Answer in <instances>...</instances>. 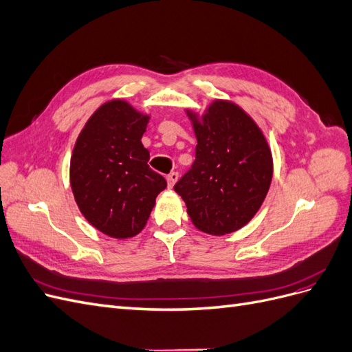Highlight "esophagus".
Instances as JSON below:
<instances>
[{"instance_id":"esophagus-1","label":"esophagus","mask_w":352,"mask_h":352,"mask_svg":"<svg viewBox=\"0 0 352 352\" xmlns=\"http://www.w3.org/2000/svg\"><path fill=\"white\" fill-rule=\"evenodd\" d=\"M177 179H179L177 172H172V173H170V175L167 176V185H168V188H173L175 184L177 182Z\"/></svg>"}]
</instances>
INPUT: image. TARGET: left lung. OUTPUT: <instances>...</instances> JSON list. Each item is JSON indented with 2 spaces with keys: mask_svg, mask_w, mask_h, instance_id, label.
Returning a JSON list of instances; mask_svg holds the SVG:
<instances>
[{
  "mask_svg": "<svg viewBox=\"0 0 352 352\" xmlns=\"http://www.w3.org/2000/svg\"><path fill=\"white\" fill-rule=\"evenodd\" d=\"M186 114L197 136L195 162L175 190L197 229L217 236L236 232L269 192L270 146L252 117L232 101L214 100L202 116Z\"/></svg>",
  "mask_w": 352,
  "mask_h": 352,
  "instance_id": "obj_1",
  "label": "left lung"
}]
</instances>
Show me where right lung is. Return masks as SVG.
I'll use <instances>...</instances> for the list:
<instances>
[{
	"label": "right lung",
	"mask_w": 352,
	"mask_h": 352,
	"mask_svg": "<svg viewBox=\"0 0 352 352\" xmlns=\"http://www.w3.org/2000/svg\"><path fill=\"white\" fill-rule=\"evenodd\" d=\"M150 116L124 100L104 102L80 131L70 158L74 201L104 235L126 239L140 233L166 179L148 166L141 140Z\"/></svg>",
	"instance_id": "right-lung-1"
}]
</instances>
